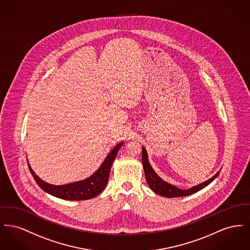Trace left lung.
<instances>
[{"instance_id":"left-lung-1","label":"left lung","mask_w":250,"mask_h":250,"mask_svg":"<svg viewBox=\"0 0 250 250\" xmlns=\"http://www.w3.org/2000/svg\"><path fill=\"white\" fill-rule=\"evenodd\" d=\"M143 165L144 168V173H145V178L147 181V184L151 188V189L156 193L157 195H160L162 197H167V198H176V197H185L192 195L198 191L202 190L205 187H207L209 184H211L214 179L216 178L219 174V171L214 175L212 178L203 182L200 185H197L189 189H181L178 188L165 181H163L160 178L153 167L150 165L149 160H148V155L146 152V149L143 147Z\"/></svg>"}]
</instances>
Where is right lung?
<instances>
[{"label": "right lung", "instance_id": "obj_1", "mask_svg": "<svg viewBox=\"0 0 250 250\" xmlns=\"http://www.w3.org/2000/svg\"><path fill=\"white\" fill-rule=\"evenodd\" d=\"M123 144L124 143H120L109 152V154L107 155L101 166L99 167V168L89 178L83 181L74 182L67 185L55 186L46 183L45 181L41 180L36 175V172L33 170V168L29 164L28 166L33 177L36 180V184L48 194L67 201L89 200L95 198V196L100 194L106 188L110 167Z\"/></svg>", "mask_w": 250, "mask_h": 250}]
</instances>
